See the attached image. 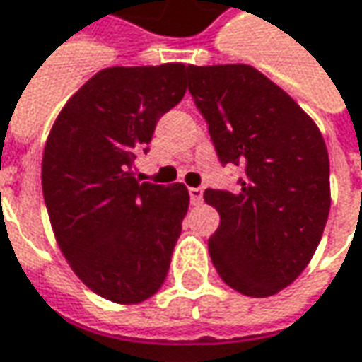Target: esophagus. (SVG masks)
<instances>
[{"label":"esophagus","instance_id":"1","mask_svg":"<svg viewBox=\"0 0 362 362\" xmlns=\"http://www.w3.org/2000/svg\"><path fill=\"white\" fill-rule=\"evenodd\" d=\"M189 199H192V204H202L204 202V189L202 188H189Z\"/></svg>","mask_w":362,"mask_h":362}]
</instances>
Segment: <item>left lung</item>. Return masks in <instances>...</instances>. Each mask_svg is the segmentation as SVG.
Here are the masks:
<instances>
[{"instance_id":"1","label":"left lung","mask_w":362,"mask_h":362,"mask_svg":"<svg viewBox=\"0 0 362 362\" xmlns=\"http://www.w3.org/2000/svg\"><path fill=\"white\" fill-rule=\"evenodd\" d=\"M189 93L239 192L206 189L221 217L209 257L227 286L269 298L300 276L329 216V156L315 121L249 64L189 66Z\"/></svg>"}]
</instances>
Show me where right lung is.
Returning <instances> with one entry per match:
<instances>
[{
    "mask_svg": "<svg viewBox=\"0 0 362 362\" xmlns=\"http://www.w3.org/2000/svg\"><path fill=\"white\" fill-rule=\"evenodd\" d=\"M189 66H111L93 74L50 129L42 194L58 247L86 286L115 304L156 294L189 206L188 188L135 178L156 121L186 93Z\"/></svg>",
    "mask_w": 362,
    "mask_h": 362,
    "instance_id": "obj_1",
    "label": "right lung"
}]
</instances>
